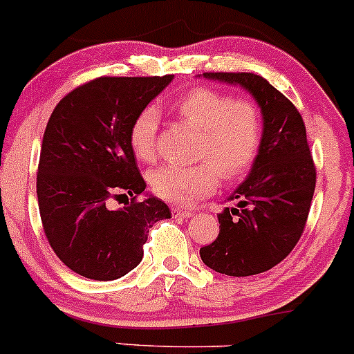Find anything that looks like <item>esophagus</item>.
Wrapping results in <instances>:
<instances>
[{
  "label": "esophagus",
  "mask_w": 354,
  "mask_h": 354,
  "mask_svg": "<svg viewBox=\"0 0 354 354\" xmlns=\"http://www.w3.org/2000/svg\"><path fill=\"white\" fill-rule=\"evenodd\" d=\"M172 213L176 214V216H182V218H191L192 216V211L182 209V207H178V206H172Z\"/></svg>",
  "instance_id": "obj_1"
}]
</instances>
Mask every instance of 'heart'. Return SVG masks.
<instances>
[{"label": "heart", "instance_id": "heart-1", "mask_svg": "<svg viewBox=\"0 0 354 354\" xmlns=\"http://www.w3.org/2000/svg\"><path fill=\"white\" fill-rule=\"evenodd\" d=\"M176 111L184 122L201 131L199 158L191 167L160 165L148 174L151 191L176 204H189L211 194L218 178L235 182L256 163L264 138V124L254 102L233 98L211 88H196L177 102ZM160 114L145 107L129 129V147L141 162L156 155Z\"/></svg>", "mask_w": 354, "mask_h": 354}]
</instances>
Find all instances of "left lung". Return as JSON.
<instances>
[{"label": "left lung", "mask_w": 354, "mask_h": 354, "mask_svg": "<svg viewBox=\"0 0 354 354\" xmlns=\"http://www.w3.org/2000/svg\"><path fill=\"white\" fill-rule=\"evenodd\" d=\"M239 85L261 107L264 138L249 177L218 214L220 233L199 254L207 268L227 276H252L274 268L304 233L315 191V167L304 119L268 80L254 73H203Z\"/></svg>", "instance_id": "obj_1"}]
</instances>
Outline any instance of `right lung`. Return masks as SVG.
<instances>
[{"mask_svg":"<svg viewBox=\"0 0 354 354\" xmlns=\"http://www.w3.org/2000/svg\"><path fill=\"white\" fill-rule=\"evenodd\" d=\"M172 80L102 76L69 92L50 114L39 160V211L56 256L80 276L112 281L133 271L153 223L172 216L145 192L129 147L134 118ZM121 197L128 201L115 210L110 199Z\"/></svg>","mask_w":354,"mask_h":354,"instance_id":"obj_1","label":"right lung"}]
</instances>
